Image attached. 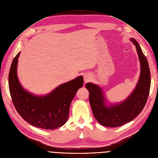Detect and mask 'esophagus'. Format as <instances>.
Instances as JSON below:
<instances>
[{
  "instance_id": "34e87169",
  "label": "esophagus",
  "mask_w": 158,
  "mask_h": 158,
  "mask_svg": "<svg viewBox=\"0 0 158 158\" xmlns=\"http://www.w3.org/2000/svg\"><path fill=\"white\" fill-rule=\"evenodd\" d=\"M84 78V81H85V82H88V81H90L91 77L89 74H85Z\"/></svg>"
}]
</instances>
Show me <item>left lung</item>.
<instances>
[{"mask_svg":"<svg viewBox=\"0 0 158 158\" xmlns=\"http://www.w3.org/2000/svg\"><path fill=\"white\" fill-rule=\"evenodd\" d=\"M136 46L140 62V77L132 94L117 105L106 107L104 105V95L99 86L87 83L89 91V103L92 112L97 122L108 127L122 126L137 117L144 108L149 95L150 88V72L148 63L137 42L131 39Z\"/></svg>","mask_w":158,"mask_h":158,"instance_id":"left-lung-1","label":"left lung"}]
</instances>
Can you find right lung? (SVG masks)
Here are the masks:
<instances>
[{
    "instance_id": "1",
    "label": "right lung",
    "mask_w": 158,
    "mask_h": 158,
    "mask_svg": "<svg viewBox=\"0 0 158 158\" xmlns=\"http://www.w3.org/2000/svg\"><path fill=\"white\" fill-rule=\"evenodd\" d=\"M19 54L13 59L8 77L10 93L16 110L26 122L36 127L52 130L61 127L67 121L70 103L83 86V77L59 85L46 96L33 95L22 88L18 79Z\"/></svg>"
}]
</instances>
